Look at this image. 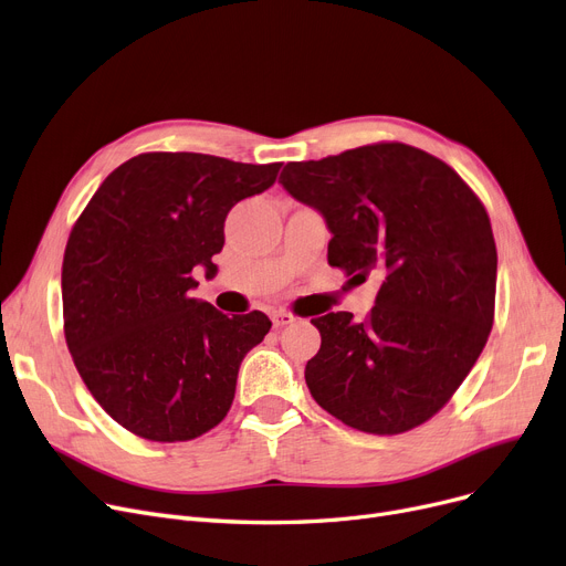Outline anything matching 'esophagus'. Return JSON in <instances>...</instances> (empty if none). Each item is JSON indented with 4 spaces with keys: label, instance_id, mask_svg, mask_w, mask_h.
<instances>
[{
    "label": "esophagus",
    "instance_id": "esophagus-1",
    "mask_svg": "<svg viewBox=\"0 0 566 566\" xmlns=\"http://www.w3.org/2000/svg\"><path fill=\"white\" fill-rule=\"evenodd\" d=\"M292 322H294V315L287 313V311H274V313H272V325H274L276 329H281V327H285V325H292Z\"/></svg>",
    "mask_w": 566,
    "mask_h": 566
}]
</instances>
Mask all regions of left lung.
I'll use <instances>...</instances> for the list:
<instances>
[{
  "mask_svg": "<svg viewBox=\"0 0 566 566\" xmlns=\"http://www.w3.org/2000/svg\"><path fill=\"white\" fill-rule=\"evenodd\" d=\"M285 191L325 219L327 260L355 279L378 269L370 315L327 313L306 364L319 408L394 436L433 417L489 340L497 251L489 213L440 158L400 143L287 164Z\"/></svg>",
  "mask_w": 566,
  "mask_h": 566,
  "instance_id": "left-lung-1",
  "label": "left lung"
}]
</instances>
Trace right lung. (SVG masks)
Wrapping results in <instances>:
<instances>
[{
  "instance_id": "obj_1",
  "label": "right lung",
  "mask_w": 566,
  "mask_h": 566,
  "mask_svg": "<svg viewBox=\"0 0 566 566\" xmlns=\"http://www.w3.org/2000/svg\"><path fill=\"white\" fill-rule=\"evenodd\" d=\"M281 164L191 151L128 158L77 219L62 264L64 334L98 406L151 442L193 440L228 415L239 366L272 322L196 300L213 279L228 211Z\"/></svg>"
}]
</instances>
